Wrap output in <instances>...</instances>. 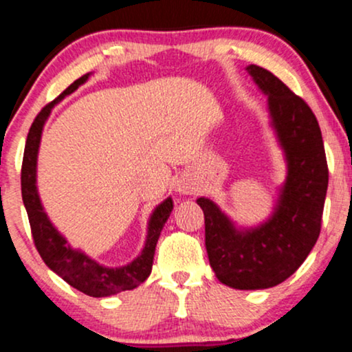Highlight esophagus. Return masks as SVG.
Here are the masks:
<instances>
[{
	"label": "esophagus",
	"mask_w": 352,
	"mask_h": 352,
	"mask_svg": "<svg viewBox=\"0 0 352 352\" xmlns=\"http://www.w3.org/2000/svg\"><path fill=\"white\" fill-rule=\"evenodd\" d=\"M177 190L183 194H190L194 190V186H189L188 183H181L179 186H177Z\"/></svg>",
	"instance_id": "obj_1"
}]
</instances>
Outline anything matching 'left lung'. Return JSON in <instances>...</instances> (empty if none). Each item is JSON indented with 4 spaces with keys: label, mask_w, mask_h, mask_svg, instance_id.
I'll list each match as a JSON object with an SVG mask.
<instances>
[{
    "label": "left lung",
    "mask_w": 352,
    "mask_h": 352,
    "mask_svg": "<svg viewBox=\"0 0 352 352\" xmlns=\"http://www.w3.org/2000/svg\"><path fill=\"white\" fill-rule=\"evenodd\" d=\"M248 73L267 96L272 127L287 160V177L271 219L236 230L210 199L197 204L206 219V248L217 279L240 290L269 289L290 277L322 230L328 164L322 130L309 104L258 65Z\"/></svg>",
    "instance_id": "8db88e82"
}]
</instances>
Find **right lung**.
I'll list each match as a JSON object with an SVG mask.
<instances>
[{"label":"right lung","instance_id":"add662e5","mask_svg":"<svg viewBox=\"0 0 352 352\" xmlns=\"http://www.w3.org/2000/svg\"><path fill=\"white\" fill-rule=\"evenodd\" d=\"M88 75L78 78L76 81L68 86L55 101L42 107L32 125H30L28 140H25L23 168H21V190H23V202L28 210L30 232H32L34 245L43 259L55 274H58L65 282L86 294L89 297H109L114 294L132 290L140 285L146 277L150 276L151 266H153V256L156 241L162 233L163 225L169 219L173 210V201L168 197L166 201L160 204L153 210L148 222V235H146L145 248L133 259L132 263L122 267H106L86 256L83 251L73 250L68 241L56 232V228L50 223L49 217L43 212V207L38 199L36 188V168H37V153L38 143L43 124L49 117L52 107L56 102L62 101L65 96L72 94L78 86L83 85L88 80Z\"/></svg>","mask_w":352,"mask_h":352}]
</instances>
